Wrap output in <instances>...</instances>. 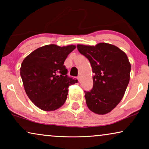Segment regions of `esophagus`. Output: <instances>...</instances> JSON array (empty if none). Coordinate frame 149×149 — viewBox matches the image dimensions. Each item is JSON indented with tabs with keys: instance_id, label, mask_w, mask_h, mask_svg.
Segmentation results:
<instances>
[{
	"instance_id": "1",
	"label": "esophagus",
	"mask_w": 149,
	"mask_h": 149,
	"mask_svg": "<svg viewBox=\"0 0 149 149\" xmlns=\"http://www.w3.org/2000/svg\"><path fill=\"white\" fill-rule=\"evenodd\" d=\"M77 79H78L79 82L80 83V82H81V77H77Z\"/></svg>"
}]
</instances>
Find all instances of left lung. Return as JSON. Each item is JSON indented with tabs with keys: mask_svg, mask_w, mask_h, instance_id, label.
Listing matches in <instances>:
<instances>
[{
	"mask_svg": "<svg viewBox=\"0 0 149 149\" xmlns=\"http://www.w3.org/2000/svg\"><path fill=\"white\" fill-rule=\"evenodd\" d=\"M77 46L89 60L94 73L92 89L85 91L87 107L98 115L109 113L121 102L129 83L131 64L127 55L117 46L106 42Z\"/></svg>",
	"mask_w": 149,
	"mask_h": 149,
	"instance_id": "1",
	"label": "left lung"
}]
</instances>
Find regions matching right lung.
<instances>
[{
    "label": "right lung",
    "mask_w": 149,
    "mask_h": 149,
    "mask_svg": "<svg viewBox=\"0 0 149 149\" xmlns=\"http://www.w3.org/2000/svg\"><path fill=\"white\" fill-rule=\"evenodd\" d=\"M76 46L47 45L36 49L22 63L20 75L26 94L40 109L56 111L66 100L68 87L77 82L64 65Z\"/></svg>",
    "instance_id": "add662e5"
}]
</instances>
